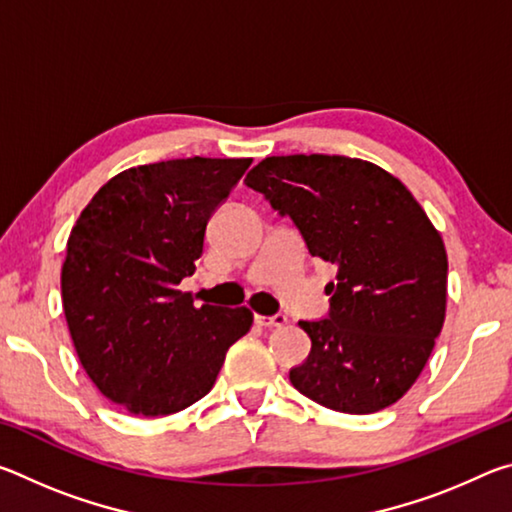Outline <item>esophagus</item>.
I'll return each instance as SVG.
<instances>
[{"instance_id": "1", "label": "esophagus", "mask_w": 512, "mask_h": 512, "mask_svg": "<svg viewBox=\"0 0 512 512\" xmlns=\"http://www.w3.org/2000/svg\"><path fill=\"white\" fill-rule=\"evenodd\" d=\"M259 327H282L287 325V316L275 314V316H255Z\"/></svg>"}]
</instances>
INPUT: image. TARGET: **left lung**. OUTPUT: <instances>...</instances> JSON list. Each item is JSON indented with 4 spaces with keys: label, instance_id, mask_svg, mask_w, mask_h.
<instances>
[{
    "label": "left lung",
    "instance_id": "left-lung-1",
    "mask_svg": "<svg viewBox=\"0 0 512 512\" xmlns=\"http://www.w3.org/2000/svg\"><path fill=\"white\" fill-rule=\"evenodd\" d=\"M246 187L289 216L311 257L339 268L327 318L298 323L311 352L291 384L341 413L395 404L445 323L447 253L429 216L391 173L345 155H273Z\"/></svg>",
    "mask_w": 512,
    "mask_h": 512
}]
</instances>
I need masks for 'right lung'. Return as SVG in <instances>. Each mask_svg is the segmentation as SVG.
Returning <instances> with one entry per match:
<instances>
[{
    "instance_id": "1",
    "label": "right lung",
    "mask_w": 512,
    "mask_h": 512,
    "mask_svg": "<svg viewBox=\"0 0 512 512\" xmlns=\"http://www.w3.org/2000/svg\"><path fill=\"white\" fill-rule=\"evenodd\" d=\"M250 158L142 164L110 178L67 239L63 309L94 386L133 415H171L212 391L225 352L253 325L246 307H194L210 216Z\"/></svg>"
}]
</instances>
